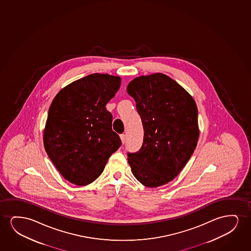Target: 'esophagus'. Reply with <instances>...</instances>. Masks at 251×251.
<instances>
[{"label": "esophagus", "instance_id": "34e87169", "mask_svg": "<svg viewBox=\"0 0 251 251\" xmlns=\"http://www.w3.org/2000/svg\"><path fill=\"white\" fill-rule=\"evenodd\" d=\"M120 138L121 140H122V142H123V144H124L125 141H126V135H125V134H121Z\"/></svg>", "mask_w": 251, "mask_h": 251}]
</instances>
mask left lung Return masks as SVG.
Here are the masks:
<instances>
[{
	"instance_id": "8db88e82",
	"label": "left lung",
	"mask_w": 251,
	"mask_h": 251,
	"mask_svg": "<svg viewBox=\"0 0 251 251\" xmlns=\"http://www.w3.org/2000/svg\"><path fill=\"white\" fill-rule=\"evenodd\" d=\"M127 92L136 103L144 129L141 149L127 152L128 164L141 184L164 185L178 175L196 149L200 133L196 102L159 73L135 78Z\"/></svg>"
}]
</instances>
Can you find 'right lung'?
I'll use <instances>...</instances> for the list:
<instances>
[{"instance_id": "obj_1", "label": "right lung", "mask_w": 251, "mask_h": 251, "mask_svg": "<svg viewBox=\"0 0 251 251\" xmlns=\"http://www.w3.org/2000/svg\"><path fill=\"white\" fill-rule=\"evenodd\" d=\"M120 85L118 76L93 74L69 84L52 101L44 131L45 151L74 184L95 181L122 146L105 108Z\"/></svg>"}]
</instances>
